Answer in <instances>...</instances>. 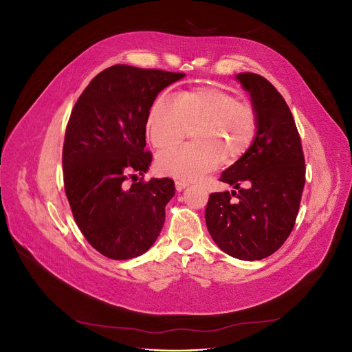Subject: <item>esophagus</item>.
I'll list each match as a JSON object with an SVG mask.
<instances>
[{"instance_id":"esophagus-1","label":"esophagus","mask_w":352,"mask_h":352,"mask_svg":"<svg viewBox=\"0 0 352 352\" xmlns=\"http://www.w3.org/2000/svg\"><path fill=\"white\" fill-rule=\"evenodd\" d=\"M175 185H176L177 190H184L185 188L189 186V182H185V180H176Z\"/></svg>"}]
</instances>
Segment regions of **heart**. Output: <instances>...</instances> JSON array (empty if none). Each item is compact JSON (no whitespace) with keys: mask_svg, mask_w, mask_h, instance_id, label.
Returning <instances> with one entry per match:
<instances>
[{"mask_svg":"<svg viewBox=\"0 0 352 352\" xmlns=\"http://www.w3.org/2000/svg\"><path fill=\"white\" fill-rule=\"evenodd\" d=\"M192 126L194 142L158 155L157 167L163 175L195 180L221 160L232 163L241 158L257 136L258 113L251 102L212 87L182 91L175 100L162 94L148 111L146 135L158 150L179 144Z\"/></svg>","mask_w":352,"mask_h":352,"instance_id":"heart-1","label":"heart"}]
</instances>
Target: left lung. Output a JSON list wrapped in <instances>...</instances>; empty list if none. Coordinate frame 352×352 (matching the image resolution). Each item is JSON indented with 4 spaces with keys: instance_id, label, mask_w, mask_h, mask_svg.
Segmentation results:
<instances>
[{
    "instance_id": "left-lung-1",
    "label": "left lung",
    "mask_w": 352,
    "mask_h": 352,
    "mask_svg": "<svg viewBox=\"0 0 352 352\" xmlns=\"http://www.w3.org/2000/svg\"><path fill=\"white\" fill-rule=\"evenodd\" d=\"M236 79L258 113V132L250 150L221 173V182L236 190L210 195L206 223L221 251L254 261L278 251L291 235L305 160L292 113L278 89L255 73H239Z\"/></svg>"
}]
</instances>
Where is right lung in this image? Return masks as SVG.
I'll list each match as a JSON object with an SVG mask.
<instances>
[{
	"label": "right lung",
	"mask_w": 352,
	"mask_h": 352,
	"mask_svg": "<svg viewBox=\"0 0 352 352\" xmlns=\"http://www.w3.org/2000/svg\"><path fill=\"white\" fill-rule=\"evenodd\" d=\"M184 76L116 65L89 82L72 110L63 145L66 195L83 236L111 260L142 255L164 225L175 182L144 180L153 160L145 126L158 92Z\"/></svg>",
	"instance_id": "add662e5"
}]
</instances>
